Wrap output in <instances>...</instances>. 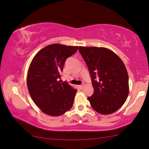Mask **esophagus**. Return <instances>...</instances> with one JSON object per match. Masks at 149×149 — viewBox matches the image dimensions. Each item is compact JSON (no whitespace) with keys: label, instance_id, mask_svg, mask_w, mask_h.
Returning a JSON list of instances; mask_svg holds the SVG:
<instances>
[{"label":"esophagus","instance_id":"34e87169","mask_svg":"<svg viewBox=\"0 0 149 149\" xmlns=\"http://www.w3.org/2000/svg\"><path fill=\"white\" fill-rule=\"evenodd\" d=\"M84 85H85V84H82L81 85H80L79 87V88H80V89H83V88H84Z\"/></svg>","mask_w":149,"mask_h":149}]
</instances>
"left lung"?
Segmentation results:
<instances>
[{
	"label": "left lung",
	"instance_id": "8db88e82",
	"mask_svg": "<svg viewBox=\"0 0 149 149\" xmlns=\"http://www.w3.org/2000/svg\"><path fill=\"white\" fill-rule=\"evenodd\" d=\"M88 67L94 93L87 99L101 114H110L124 104L129 94V77L124 64L112 50L104 47H79Z\"/></svg>",
	"mask_w": 149,
	"mask_h": 149
}]
</instances>
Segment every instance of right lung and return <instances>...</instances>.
Wrapping results in <instances>:
<instances>
[{
    "instance_id": "obj_1",
    "label": "right lung",
    "mask_w": 149,
    "mask_h": 149,
    "mask_svg": "<svg viewBox=\"0 0 149 149\" xmlns=\"http://www.w3.org/2000/svg\"><path fill=\"white\" fill-rule=\"evenodd\" d=\"M77 50L78 47L52 44L33 58L27 74V88L32 100L45 114L58 116L72 107L77 90L59 79L65 60Z\"/></svg>"
}]
</instances>
